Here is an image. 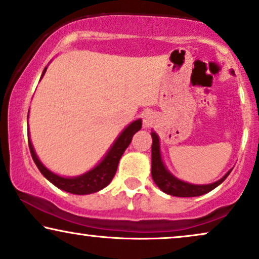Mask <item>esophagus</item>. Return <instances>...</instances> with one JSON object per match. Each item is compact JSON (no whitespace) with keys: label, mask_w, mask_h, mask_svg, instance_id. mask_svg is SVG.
I'll use <instances>...</instances> for the list:
<instances>
[{"label":"esophagus","mask_w":259,"mask_h":259,"mask_svg":"<svg viewBox=\"0 0 259 259\" xmlns=\"http://www.w3.org/2000/svg\"><path fill=\"white\" fill-rule=\"evenodd\" d=\"M155 120V117L153 116V113H151V112H147V113H145V116H143V125L145 127H149L153 125Z\"/></svg>","instance_id":"34e87169"}]
</instances>
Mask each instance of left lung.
I'll use <instances>...</instances> for the list:
<instances>
[{
    "label": "left lung",
    "mask_w": 259,
    "mask_h": 259,
    "mask_svg": "<svg viewBox=\"0 0 259 259\" xmlns=\"http://www.w3.org/2000/svg\"><path fill=\"white\" fill-rule=\"evenodd\" d=\"M233 73V71H232ZM152 136V179L159 188L164 193L169 195H175V197H199V195L206 194L210 191L220 186L224 180L228 177L230 174L228 172L224 175L222 179L216 181V182L210 183V185H192L187 183L185 181H181L176 179L172 174L167 171L166 167L161 160L160 154V146H159V138L154 132L151 133Z\"/></svg>",
    "instance_id": "left-lung-1"
}]
</instances>
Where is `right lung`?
Masks as SVG:
<instances>
[{
    "label": "right lung",
    "mask_w": 259,
    "mask_h": 259,
    "mask_svg": "<svg viewBox=\"0 0 259 259\" xmlns=\"http://www.w3.org/2000/svg\"><path fill=\"white\" fill-rule=\"evenodd\" d=\"M47 71V67L43 70L42 78L45 76ZM142 126V120L138 119L133 121L132 124H129L125 129L121 132V134L118 136L116 142L112 145L110 151L107 152V154L105 155V158L100 163L96 165L94 169H92L88 172L83 174V175L77 176V177H62L59 176L57 174L52 172L51 170H48L47 167L40 163L38 157L35 153V149H33L32 143L30 141V134H29V148L32 155V159L35 161V164L38 167L43 176L46 177L49 182H52L53 185L58 188L62 189V191L67 193H72V194H90V193H95L101 191L102 188H105L106 186L110 185V182L116 175V171L118 167V163H119L120 157L123 155L124 151L127 148V146L132 142L133 136L135 135V133H138Z\"/></svg>",
    "instance_id": "1"
}]
</instances>
